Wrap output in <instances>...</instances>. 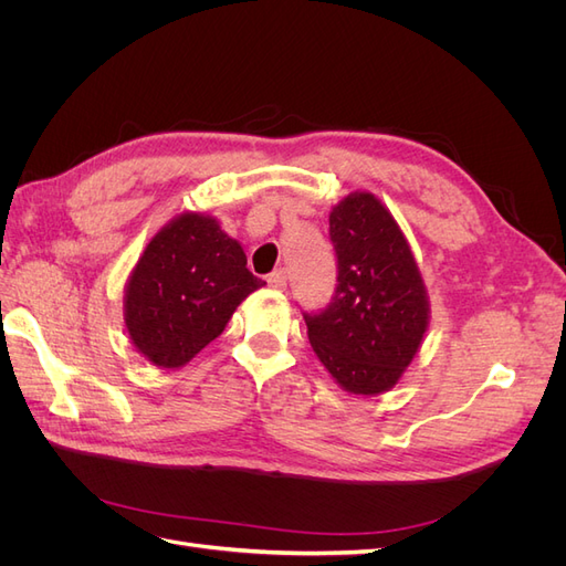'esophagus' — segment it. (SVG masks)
I'll list each match as a JSON object with an SVG mask.
<instances>
[{"mask_svg": "<svg viewBox=\"0 0 566 566\" xmlns=\"http://www.w3.org/2000/svg\"><path fill=\"white\" fill-rule=\"evenodd\" d=\"M266 283H269V287H273V290H285V285H287V276H285V271H283V269H279V271L269 273Z\"/></svg>", "mask_w": 566, "mask_h": 566, "instance_id": "1", "label": "esophagus"}]
</instances>
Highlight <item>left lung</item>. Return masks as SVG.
Masks as SVG:
<instances>
[{
    "instance_id": "obj_1",
    "label": "left lung",
    "mask_w": 566,
    "mask_h": 566,
    "mask_svg": "<svg viewBox=\"0 0 566 566\" xmlns=\"http://www.w3.org/2000/svg\"><path fill=\"white\" fill-rule=\"evenodd\" d=\"M337 285L331 304L304 314L312 349L352 394L399 382L430 323L427 290L406 235L373 193H349L331 212Z\"/></svg>"
}]
</instances>
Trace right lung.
Listing matches in <instances>:
<instances>
[{"label": "right lung", "mask_w": 566, "mask_h": 566, "mask_svg": "<svg viewBox=\"0 0 566 566\" xmlns=\"http://www.w3.org/2000/svg\"><path fill=\"white\" fill-rule=\"evenodd\" d=\"M264 281L210 214L184 212L150 238L125 287L132 345L158 368H181L224 333Z\"/></svg>", "instance_id": "add662e5"}]
</instances>
